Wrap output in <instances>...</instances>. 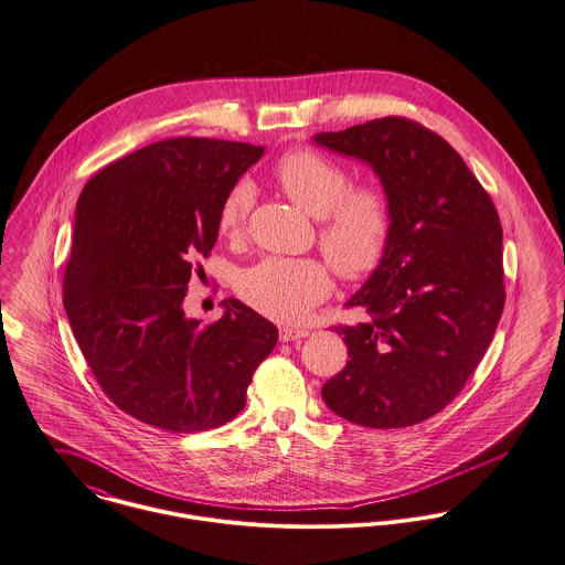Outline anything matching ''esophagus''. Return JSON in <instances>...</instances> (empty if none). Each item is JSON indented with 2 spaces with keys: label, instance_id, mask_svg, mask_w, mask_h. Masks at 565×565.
Segmentation results:
<instances>
[{
  "label": "esophagus",
  "instance_id": "obj_1",
  "mask_svg": "<svg viewBox=\"0 0 565 565\" xmlns=\"http://www.w3.org/2000/svg\"><path fill=\"white\" fill-rule=\"evenodd\" d=\"M278 337H280V341H282V343H289V341H300V339L308 337V330H305V328H291V326H282V328H280V332H278Z\"/></svg>",
  "mask_w": 565,
  "mask_h": 565
}]
</instances>
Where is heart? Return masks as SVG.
<instances>
[{
    "mask_svg": "<svg viewBox=\"0 0 565 565\" xmlns=\"http://www.w3.org/2000/svg\"><path fill=\"white\" fill-rule=\"evenodd\" d=\"M276 181L296 205L319 220V248L341 278L360 280L380 267L393 226L391 201L380 185L350 188L345 166L310 149L285 154L276 166ZM253 201V185L239 181L217 211L220 235L242 237ZM237 291L260 315L300 323L330 296L332 278L315 258L265 257L242 271Z\"/></svg>",
    "mask_w": 565,
    "mask_h": 565,
    "instance_id": "b5f03b06",
    "label": "heart"
}]
</instances>
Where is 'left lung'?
I'll use <instances>...</instances> for the list:
<instances>
[{"mask_svg": "<svg viewBox=\"0 0 565 565\" xmlns=\"http://www.w3.org/2000/svg\"><path fill=\"white\" fill-rule=\"evenodd\" d=\"M312 142L369 163L393 209L386 255L345 305L369 319L334 328L350 360L321 397L362 427L416 425L456 399L497 332L505 307L497 206L458 151L408 118Z\"/></svg>", "mask_w": 565, "mask_h": 565, "instance_id": "left-lung-1", "label": "left lung"}]
</instances>
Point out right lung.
Listing matches in <instances>:
<instances>
[{"label":"right lung","mask_w":565,"mask_h":565,"mask_svg":"<svg viewBox=\"0 0 565 565\" xmlns=\"http://www.w3.org/2000/svg\"><path fill=\"white\" fill-rule=\"evenodd\" d=\"M263 147L170 138L105 166L82 190L64 310L103 393L166 431L220 427L246 406L278 328L231 298L201 326L183 300L217 239V211Z\"/></svg>","instance_id":"right-lung-1"}]
</instances>
